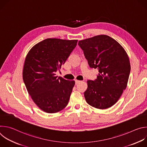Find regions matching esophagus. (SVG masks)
<instances>
[{
    "label": "esophagus",
    "instance_id": "obj_1",
    "mask_svg": "<svg viewBox=\"0 0 147 147\" xmlns=\"http://www.w3.org/2000/svg\"><path fill=\"white\" fill-rule=\"evenodd\" d=\"M75 82H76V85H77L80 82V81H79V80H75Z\"/></svg>",
    "mask_w": 147,
    "mask_h": 147
}]
</instances>
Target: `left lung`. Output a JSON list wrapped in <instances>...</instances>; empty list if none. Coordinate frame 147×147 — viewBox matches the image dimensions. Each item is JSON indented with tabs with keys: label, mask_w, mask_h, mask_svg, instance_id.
<instances>
[{
	"label": "left lung",
	"mask_w": 147,
	"mask_h": 147,
	"mask_svg": "<svg viewBox=\"0 0 147 147\" xmlns=\"http://www.w3.org/2000/svg\"><path fill=\"white\" fill-rule=\"evenodd\" d=\"M91 68L98 69L94 81L88 80L84 92L87 102L97 109L115 105L126 88L130 73L129 56L117 42L106 35H99L78 42Z\"/></svg>",
	"instance_id": "obj_1"
}]
</instances>
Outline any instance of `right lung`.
<instances>
[{
    "label": "right lung",
    "instance_id": "obj_1",
    "mask_svg": "<svg viewBox=\"0 0 147 147\" xmlns=\"http://www.w3.org/2000/svg\"><path fill=\"white\" fill-rule=\"evenodd\" d=\"M78 40L48 38L35 45L26 56L23 78L34 103L47 113L63 109L68 104L75 81L56 76Z\"/></svg>",
    "mask_w": 147,
    "mask_h": 147
}]
</instances>
